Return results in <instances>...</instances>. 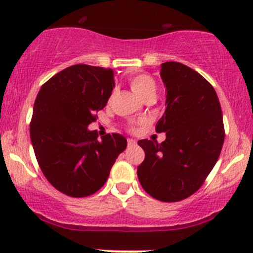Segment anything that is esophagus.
<instances>
[{"label":"esophagus","instance_id":"34e87169","mask_svg":"<svg viewBox=\"0 0 253 253\" xmlns=\"http://www.w3.org/2000/svg\"><path fill=\"white\" fill-rule=\"evenodd\" d=\"M127 144H128V146H133V145H135V144H137V141H135L134 139H128V140H127Z\"/></svg>","mask_w":253,"mask_h":253}]
</instances>
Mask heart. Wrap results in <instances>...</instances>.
Segmentation results:
<instances>
[{
    "mask_svg": "<svg viewBox=\"0 0 253 253\" xmlns=\"http://www.w3.org/2000/svg\"><path fill=\"white\" fill-rule=\"evenodd\" d=\"M129 86L138 98L145 99L156 96V83L148 74H137L129 78Z\"/></svg>",
    "mask_w": 253,
    "mask_h": 253,
    "instance_id": "obj_1",
    "label": "heart"
}]
</instances>
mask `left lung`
I'll use <instances>...</instances> for the list:
<instances>
[{
  "label": "left lung",
  "instance_id": "8db88e82",
  "mask_svg": "<svg viewBox=\"0 0 253 253\" xmlns=\"http://www.w3.org/2000/svg\"><path fill=\"white\" fill-rule=\"evenodd\" d=\"M166 109L156 124L166 140L141 139L145 160L138 179L150 196L179 202L199 190L212 170L224 140L223 119L216 91L203 77L179 62L161 65Z\"/></svg>",
  "mask_w": 253,
  "mask_h": 253
}]
</instances>
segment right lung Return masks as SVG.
I'll list each match as a JSON object with an SVG mask.
<instances>
[{
  "label": "right lung",
  "mask_w": 253,
  "mask_h": 253,
  "mask_svg": "<svg viewBox=\"0 0 253 253\" xmlns=\"http://www.w3.org/2000/svg\"><path fill=\"white\" fill-rule=\"evenodd\" d=\"M114 87L113 69L88 65L63 69L41 87L30 137L44 176L60 192L71 197L97 192L126 149L124 135L113 133L98 140L87 128Z\"/></svg>",
  "instance_id": "add662e5"
}]
</instances>
